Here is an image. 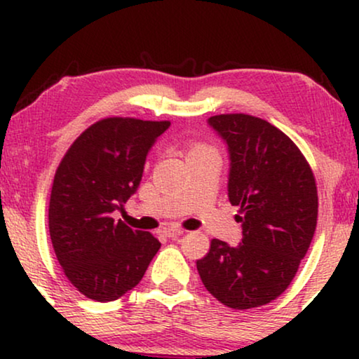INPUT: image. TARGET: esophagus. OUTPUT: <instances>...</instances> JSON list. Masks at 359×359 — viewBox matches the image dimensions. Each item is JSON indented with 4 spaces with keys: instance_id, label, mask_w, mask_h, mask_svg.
<instances>
[{
    "instance_id": "esophagus-1",
    "label": "esophagus",
    "mask_w": 359,
    "mask_h": 359,
    "mask_svg": "<svg viewBox=\"0 0 359 359\" xmlns=\"http://www.w3.org/2000/svg\"><path fill=\"white\" fill-rule=\"evenodd\" d=\"M163 233H165V237H168V238H178V237H181V235H183L184 232H183V230H181V229L170 227V229H165Z\"/></svg>"
}]
</instances>
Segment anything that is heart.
I'll return each mask as SVG.
<instances>
[{"label":"heart","instance_id":"obj_1","mask_svg":"<svg viewBox=\"0 0 359 359\" xmlns=\"http://www.w3.org/2000/svg\"><path fill=\"white\" fill-rule=\"evenodd\" d=\"M199 150H204V147H193V150H191L189 154H194V151H199Z\"/></svg>","mask_w":359,"mask_h":359}]
</instances>
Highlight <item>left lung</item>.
I'll return each instance as SVG.
<instances>
[{
	"instance_id": "left-lung-1",
	"label": "left lung",
	"mask_w": 359,
	"mask_h": 359,
	"mask_svg": "<svg viewBox=\"0 0 359 359\" xmlns=\"http://www.w3.org/2000/svg\"><path fill=\"white\" fill-rule=\"evenodd\" d=\"M229 149V201L238 205L242 243L210 242L196 262L201 281L224 306L259 307L286 291L317 227L318 196L306 156L268 121L248 114L209 117Z\"/></svg>"
}]
</instances>
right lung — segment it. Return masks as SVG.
<instances>
[{"label": "right lung", "mask_w": 359, "mask_h": 359, "mask_svg": "<svg viewBox=\"0 0 359 359\" xmlns=\"http://www.w3.org/2000/svg\"><path fill=\"white\" fill-rule=\"evenodd\" d=\"M170 121L107 117L67 150L53 178L48 232L73 286L97 302L116 301L144 278L161 243L112 212L139 188L145 158Z\"/></svg>", "instance_id": "add662e5"}]
</instances>
